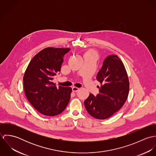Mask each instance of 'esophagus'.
<instances>
[{
    "instance_id": "obj_1",
    "label": "esophagus",
    "mask_w": 156,
    "mask_h": 156,
    "mask_svg": "<svg viewBox=\"0 0 156 156\" xmlns=\"http://www.w3.org/2000/svg\"><path fill=\"white\" fill-rule=\"evenodd\" d=\"M79 89H80V88H77V87H74L72 88V90H73V92H77V91H78V90H79Z\"/></svg>"
}]
</instances>
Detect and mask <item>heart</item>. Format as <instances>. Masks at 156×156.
Listing matches in <instances>:
<instances>
[{"mask_svg":"<svg viewBox=\"0 0 156 156\" xmlns=\"http://www.w3.org/2000/svg\"><path fill=\"white\" fill-rule=\"evenodd\" d=\"M87 54H90V55H94V56H96V55H95V52H94L93 51H88V52L87 53Z\"/></svg>","mask_w":156,"mask_h":156,"instance_id":"heart-1","label":"heart"}]
</instances>
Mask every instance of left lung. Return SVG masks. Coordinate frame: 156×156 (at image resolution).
I'll return each instance as SVG.
<instances>
[{
    "label": "left lung",
    "instance_id": "left-lung-1",
    "mask_svg": "<svg viewBox=\"0 0 156 156\" xmlns=\"http://www.w3.org/2000/svg\"><path fill=\"white\" fill-rule=\"evenodd\" d=\"M100 83L99 94H90L84 101L85 107L92 116L105 119L118 111L127 100L129 80L126 68L117 55L108 56L97 75Z\"/></svg>",
    "mask_w": 156,
    "mask_h": 156
}]
</instances>
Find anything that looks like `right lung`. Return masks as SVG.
<instances>
[{
    "label": "right lung",
    "instance_id": "add662e5",
    "mask_svg": "<svg viewBox=\"0 0 156 156\" xmlns=\"http://www.w3.org/2000/svg\"><path fill=\"white\" fill-rule=\"evenodd\" d=\"M69 50L68 48H45L32 59L24 73L26 97L37 111L46 116L61 113L69 101L71 88H57L52 82Z\"/></svg>",
    "mask_w": 156,
    "mask_h": 156
}]
</instances>
